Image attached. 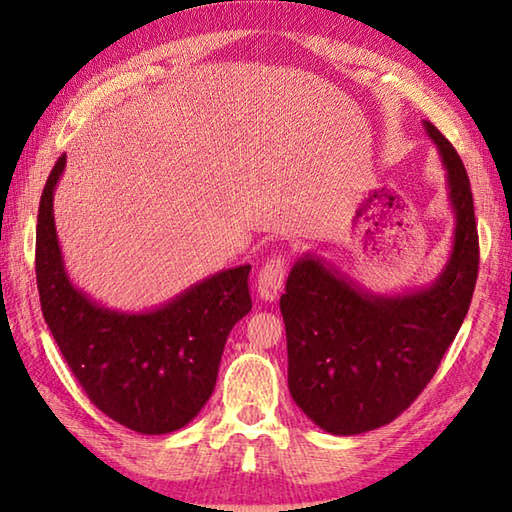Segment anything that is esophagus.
I'll list each match as a JSON object with an SVG mask.
<instances>
[{"instance_id":"esophagus-1","label":"esophagus","mask_w":512,"mask_h":512,"mask_svg":"<svg viewBox=\"0 0 512 512\" xmlns=\"http://www.w3.org/2000/svg\"><path fill=\"white\" fill-rule=\"evenodd\" d=\"M286 270H288V257L286 253L273 255L264 264V268L259 270L257 277V292L264 301H275L279 297L281 288H284V279H286Z\"/></svg>"}]
</instances>
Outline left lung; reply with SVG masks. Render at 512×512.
Masks as SVG:
<instances>
[{"instance_id": "obj_1", "label": "left lung", "mask_w": 512, "mask_h": 512, "mask_svg": "<svg viewBox=\"0 0 512 512\" xmlns=\"http://www.w3.org/2000/svg\"><path fill=\"white\" fill-rule=\"evenodd\" d=\"M422 125L447 169L455 215L451 257L438 279L405 295H374L323 259L303 255L279 299L290 396L334 436L398 418L436 374L473 299L480 244L471 182L449 140L429 121Z\"/></svg>"}]
</instances>
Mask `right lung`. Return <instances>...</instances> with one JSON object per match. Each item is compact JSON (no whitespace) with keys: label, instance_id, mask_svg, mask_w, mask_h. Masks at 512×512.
<instances>
[{"label":"right lung","instance_id":"1","mask_svg":"<svg viewBox=\"0 0 512 512\" xmlns=\"http://www.w3.org/2000/svg\"><path fill=\"white\" fill-rule=\"evenodd\" d=\"M52 167L37 215L41 312L85 394L123 427L160 436L189 424L211 398L233 325L253 308L250 266L211 275L147 312H118L76 288L63 266L54 226Z\"/></svg>","mask_w":512,"mask_h":512}]
</instances>
